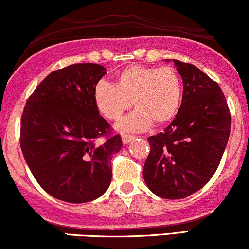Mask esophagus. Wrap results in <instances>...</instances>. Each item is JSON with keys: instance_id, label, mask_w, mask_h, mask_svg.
<instances>
[{"instance_id": "esophagus-1", "label": "esophagus", "mask_w": 249, "mask_h": 249, "mask_svg": "<svg viewBox=\"0 0 249 249\" xmlns=\"http://www.w3.org/2000/svg\"><path fill=\"white\" fill-rule=\"evenodd\" d=\"M134 137L135 136H133V135H127V134H121V139H122V143H124V144H128V143H129L131 140H134Z\"/></svg>"}]
</instances>
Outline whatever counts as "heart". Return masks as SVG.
Wrapping results in <instances>:
<instances>
[{"label":"heart","instance_id":"heart-1","mask_svg":"<svg viewBox=\"0 0 249 249\" xmlns=\"http://www.w3.org/2000/svg\"><path fill=\"white\" fill-rule=\"evenodd\" d=\"M182 100V81L170 66L133 64L118 72L115 83L99 81L94 102L105 118L118 120L131 106L136 108L116 124L122 131H141L175 118Z\"/></svg>","mask_w":249,"mask_h":249}]
</instances>
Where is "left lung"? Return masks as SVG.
Returning <instances> with one entry per match:
<instances>
[{
    "label": "left lung",
    "mask_w": 249,
    "mask_h": 249,
    "mask_svg": "<svg viewBox=\"0 0 249 249\" xmlns=\"http://www.w3.org/2000/svg\"><path fill=\"white\" fill-rule=\"evenodd\" d=\"M174 64L183 79L182 104L163 133L148 137L150 153L143 168L148 188L164 199H182L206 185L231 131L220 86L192 64L176 59Z\"/></svg>",
    "instance_id": "1"
}]
</instances>
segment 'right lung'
<instances>
[{
    "mask_svg": "<svg viewBox=\"0 0 249 249\" xmlns=\"http://www.w3.org/2000/svg\"><path fill=\"white\" fill-rule=\"evenodd\" d=\"M106 74L99 64H73L51 72L26 101L20 149L35 179L57 199L87 203L106 192L121 136L99 114L94 89ZM106 136L104 142L97 139Z\"/></svg>",
    "mask_w": 249,
    "mask_h": 249,
    "instance_id": "1",
    "label": "right lung"
}]
</instances>
